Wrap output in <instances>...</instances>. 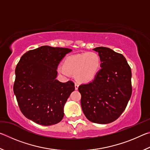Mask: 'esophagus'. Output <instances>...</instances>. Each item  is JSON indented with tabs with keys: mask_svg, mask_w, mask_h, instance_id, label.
<instances>
[{
	"mask_svg": "<svg viewBox=\"0 0 150 150\" xmlns=\"http://www.w3.org/2000/svg\"><path fill=\"white\" fill-rule=\"evenodd\" d=\"M79 83H75V89L77 90V88H78V87H79Z\"/></svg>",
	"mask_w": 150,
	"mask_h": 150,
	"instance_id": "esophagus-1",
	"label": "esophagus"
}]
</instances>
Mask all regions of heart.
I'll list each match as a JSON object with an SVG mask.
<instances>
[{"label": "heart", "instance_id": "1", "mask_svg": "<svg viewBox=\"0 0 150 150\" xmlns=\"http://www.w3.org/2000/svg\"><path fill=\"white\" fill-rule=\"evenodd\" d=\"M100 67L99 55L95 52H87L67 57L63 67H59L58 71L65 75L73 73L75 75L77 81L88 83L95 77Z\"/></svg>", "mask_w": 150, "mask_h": 150}]
</instances>
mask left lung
<instances>
[{"label": "left lung", "instance_id": "left-lung-1", "mask_svg": "<svg viewBox=\"0 0 150 150\" xmlns=\"http://www.w3.org/2000/svg\"><path fill=\"white\" fill-rule=\"evenodd\" d=\"M101 69L94 79L81 85V105L88 120L112 122L125 110L132 95V71L124 55L105 47H97Z\"/></svg>", "mask_w": 150, "mask_h": 150}]
</instances>
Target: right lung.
<instances>
[{
	"mask_svg": "<svg viewBox=\"0 0 150 150\" xmlns=\"http://www.w3.org/2000/svg\"><path fill=\"white\" fill-rule=\"evenodd\" d=\"M69 48L44 45L22 55L15 69L14 95L22 113L43 126L59 123L64 116L63 107L73 91L71 81L57 80V69Z\"/></svg>",
	"mask_w": 150,
	"mask_h": 150,
	"instance_id": "right-lung-1",
	"label": "right lung"
}]
</instances>
